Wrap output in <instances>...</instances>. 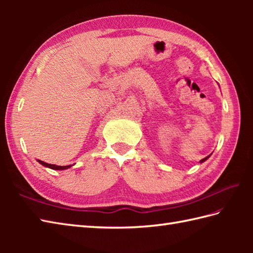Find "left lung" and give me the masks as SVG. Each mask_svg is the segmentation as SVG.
<instances>
[{
    "label": "left lung",
    "mask_w": 253,
    "mask_h": 253,
    "mask_svg": "<svg viewBox=\"0 0 253 253\" xmlns=\"http://www.w3.org/2000/svg\"><path fill=\"white\" fill-rule=\"evenodd\" d=\"M210 157H211V154H210V155H208V157L207 158H204V159H202V160H200V163H203V162H206V161L210 158Z\"/></svg>",
    "instance_id": "8db88e82"
}]
</instances>
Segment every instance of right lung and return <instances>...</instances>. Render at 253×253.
<instances>
[{"label":"right lung","instance_id":"right-lung-1","mask_svg":"<svg viewBox=\"0 0 253 253\" xmlns=\"http://www.w3.org/2000/svg\"><path fill=\"white\" fill-rule=\"evenodd\" d=\"M38 162H39L41 165L45 166V168H49L51 169H54V170H63V169H67L69 168H72L73 165H67V166H58V165H55V164H49V163H45L43 162V161H40V160H37Z\"/></svg>","mask_w":253,"mask_h":253}]
</instances>
